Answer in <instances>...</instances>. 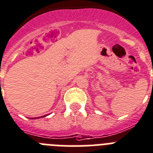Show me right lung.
I'll return each mask as SVG.
<instances>
[{"label":"right lung","mask_w":153,"mask_h":153,"mask_svg":"<svg viewBox=\"0 0 153 153\" xmlns=\"http://www.w3.org/2000/svg\"><path fill=\"white\" fill-rule=\"evenodd\" d=\"M43 117H45V116H43Z\"/></svg>","instance_id":"right-lung-1"}]
</instances>
